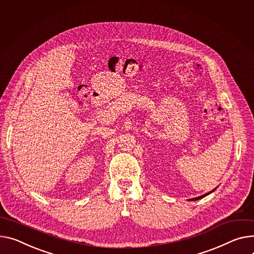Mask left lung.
Returning <instances> with one entry per match:
<instances>
[{
    "label": "left lung",
    "instance_id": "obj_1",
    "mask_svg": "<svg viewBox=\"0 0 254 254\" xmlns=\"http://www.w3.org/2000/svg\"><path fill=\"white\" fill-rule=\"evenodd\" d=\"M216 190V188L215 189H213L212 191H210V192H208V193H206V194H204V195H202V196H199V197H196V198H192V199H189L190 201H195V200H199V199H201V198H204L205 196H207V195H209L210 193H212V192H214Z\"/></svg>",
    "mask_w": 254,
    "mask_h": 254
}]
</instances>
